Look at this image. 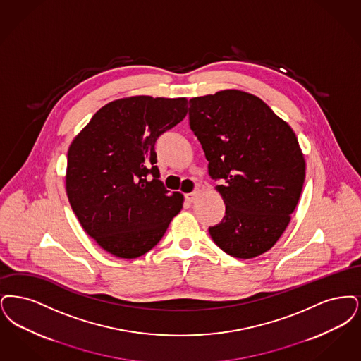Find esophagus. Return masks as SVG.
<instances>
[{
	"mask_svg": "<svg viewBox=\"0 0 361 361\" xmlns=\"http://www.w3.org/2000/svg\"><path fill=\"white\" fill-rule=\"evenodd\" d=\"M200 192H201V190H200V188H197V190H194L192 192H190V194H186V195H185V198H186V201H188V202H190V204H194V202L197 201V198H198Z\"/></svg>",
	"mask_w": 361,
	"mask_h": 361,
	"instance_id": "esophagus-1",
	"label": "esophagus"
}]
</instances>
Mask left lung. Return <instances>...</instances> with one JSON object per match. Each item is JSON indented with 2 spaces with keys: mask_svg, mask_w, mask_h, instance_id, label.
<instances>
[{
  "mask_svg": "<svg viewBox=\"0 0 361 361\" xmlns=\"http://www.w3.org/2000/svg\"><path fill=\"white\" fill-rule=\"evenodd\" d=\"M190 128L204 148L225 216L209 233L222 251L251 259L271 250L290 222L305 159L287 123L255 95L224 90L188 101Z\"/></svg>",
  "mask_w": 361,
  "mask_h": 361,
  "instance_id": "1",
  "label": "left lung"
}]
</instances>
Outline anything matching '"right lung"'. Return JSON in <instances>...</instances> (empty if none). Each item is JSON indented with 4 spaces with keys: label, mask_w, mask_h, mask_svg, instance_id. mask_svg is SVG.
I'll return each instance as SVG.
<instances>
[{
    "label": "right lung",
    "mask_w": 361,
    "mask_h": 361,
    "mask_svg": "<svg viewBox=\"0 0 361 361\" xmlns=\"http://www.w3.org/2000/svg\"><path fill=\"white\" fill-rule=\"evenodd\" d=\"M188 114L186 98L113 101L71 142L66 190L85 232L121 259L152 250L183 197L159 179L155 142Z\"/></svg>",
    "instance_id": "1"
}]
</instances>
